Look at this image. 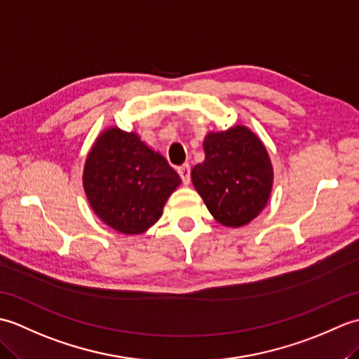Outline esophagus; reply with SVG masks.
Here are the masks:
<instances>
[{
	"mask_svg": "<svg viewBox=\"0 0 359 359\" xmlns=\"http://www.w3.org/2000/svg\"><path fill=\"white\" fill-rule=\"evenodd\" d=\"M189 174H191V168H189V165H184L179 168V175L182 177L184 185H189Z\"/></svg>",
	"mask_w": 359,
	"mask_h": 359,
	"instance_id": "34e87169",
	"label": "esophagus"
}]
</instances>
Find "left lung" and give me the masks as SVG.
Segmentation results:
<instances>
[{
    "label": "left lung",
    "mask_w": 359,
    "mask_h": 359,
    "mask_svg": "<svg viewBox=\"0 0 359 359\" xmlns=\"http://www.w3.org/2000/svg\"><path fill=\"white\" fill-rule=\"evenodd\" d=\"M205 160L191 171L196 191L219 224L239 228L261 215L273 189V165L262 140L243 125L211 131Z\"/></svg>",
    "instance_id": "1"
}]
</instances>
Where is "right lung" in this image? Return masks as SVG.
<instances>
[{
    "mask_svg": "<svg viewBox=\"0 0 359 359\" xmlns=\"http://www.w3.org/2000/svg\"><path fill=\"white\" fill-rule=\"evenodd\" d=\"M180 184L160 152L118 126L97 137L83 170V188L97 217L129 236L148 231L162 217L168 197Z\"/></svg>",
    "mask_w": 359,
    "mask_h": 359,
    "instance_id": "right-lung-1",
    "label": "right lung"
}]
</instances>
